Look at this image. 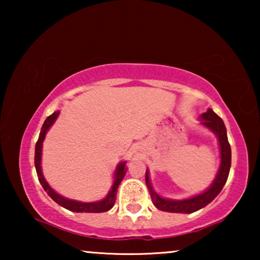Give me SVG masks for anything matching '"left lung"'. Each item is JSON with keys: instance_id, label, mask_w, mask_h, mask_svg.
I'll use <instances>...</instances> for the list:
<instances>
[{"instance_id": "1", "label": "left lung", "mask_w": 260, "mask_h": 260, "mask_svg": "<svg viewBox=\"0 0 260 260\" xmlns=\"http://www.w3.org/2000/svg\"><path fill=\"white\" fill-rule=\"evenodd\" d=\"M201 124L207 127L211 131H213L216 135L219 141L220 147V168L219 172L216 174L215 180L213 181L211 187L204 193L195 195L193 198L184 199V200H169V199H165L156 193L152 189V186L150 183V179H149V172H145V183L149 191H150L151 200L154 202L155 207L158 208L159 211L163 212H170V213H193L197 212L199 209L204 208L205 206L214 200L218 197V194L221 191L222 187L225 186L227 177H229L230 169H231V145L227 140V133L226 126L223 124L222 119L213 111L212 109H208L207 112L202 113L200 116Z\"/></svg>"}]
</instances>
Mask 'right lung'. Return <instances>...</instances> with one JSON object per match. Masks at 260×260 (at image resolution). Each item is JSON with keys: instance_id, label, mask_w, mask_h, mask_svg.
Listing matches in <instances>:
<instances>
[{"instance_id": "1", "label": "right lung", "mask_w": 260, "mask_h": 260, "mask_svg": "<svg viewBox=\"0 0 260 260\" xmlns=\"http://www.w3.org/2000/svg\"><path fill=\"white\" fill-rule=\"evenodd\" d=\"M59 111L52 113L51 116H48L46 118L44 125L41 127L40 136H39V140L35 144V156H34V163H35V169H37V174L39 177V181H40L42 188H44L45 191H47V194L51 197L53 200H54L56 204L61 206V207L69 209L71 212H77V213H103L109 211L113 207L116 202V195H117V189H118L120 182L124 179L126 173L125 168V162H120L115 170V180H113V184L110 189L109 194L106 195L105 199H103L101 201L95 202H80L76 200H70V199H66L59 195L56 191H54L51 188V186L47 183V181L45 180L44 175H42L41 170V152H42V143H44V140L46 137V133H47L49 127L52 126V124L55 122V119L58 118Z\"/></svg>"}]
</instances>
